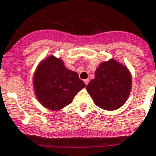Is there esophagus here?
<instances>
[{
	"label": "esophagus",
	"instance_id": "obj_1",
	"mask_svg": "<svg viewBox=\"0 0 156 156\" xmlns=\"http://www.w3.org/2000/svg\"><path fill=\"white\" fill-rule=\"evenodd\" d=\"M89 82H90V79H89V78H87V79H85V80H84V82H85V84H86V85L88 84Z\"/></svg>",
	"mask_w": 156,
	"mask_h": 156
}]
</instances>
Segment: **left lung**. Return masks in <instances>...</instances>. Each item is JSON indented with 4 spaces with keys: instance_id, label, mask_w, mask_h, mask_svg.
I'll use <instances>...</instances> for the list:
<instances>
[{
    "instance_id": "left-lung-1",
    "label": "left lung",
    "mask_w": 156,
    "mask_h": 156,
    "mask_svg": "<svg viewBox=\"0 0 156 156\" xmlns=\"http://www.w3.org/2000/svg\"><path fill=\"white\" fill-rule=\"evenodd\" d=\"M132 77L129 70L115 60L103 62L95 71V78L86 86L95 104L105 110H115L129 97Z\"/></svg>"
}]
</instances>
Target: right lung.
Wrapping results in <instances>:
<instances>
[{
    "mask_svg": "<svg viewBox=\"0 0 156 156\" xmlns=\"http://www.w3.org/2000/svg\"><path fill=\"white\" fill-rule=\"evenodd\" d=\"M33 78L36 97L44 107L51 110L70 104L78 91L86 87L76 72L68 70L62 60L53 56L38 66Z\"/></svg>",
    "mask_w": 156,
    "mask_h": 156,
    "instance_id": "obj_1",
    "label": "right lung"
}]
</instances>
